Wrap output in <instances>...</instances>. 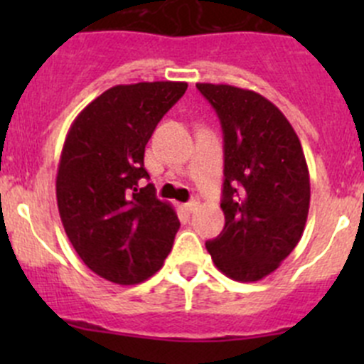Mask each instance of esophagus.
<instances>
[{"label": "esophagus", "mask_w": 364, "mask_h": 364, "mask_svg": "<svg viewBox=\"0 0 364 364\" xmlns=\"http://www.w3.org/2000/svg\"><path fill=\"white\" fill-rule=\"evenodd\" d=\"M199 204H200L199 200H197V199H192V200H188V203L185 204V208H186V211L192 213V211H196L197 208H199Z\"/></svg>", "instance_id": "obj_1"}]
</instances>
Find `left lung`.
Returning a JSON list of instances; mask_svg holds the SVG:
<instances>
[{
	"label": "left lung",
	"instance_id": "left-lung-1",
	"mask_svg": "<svg viewBox=\"0 0 364 364\" xmlns=\"http://www.w3.org/2000/svg\"><path fill=\"white\" fill-rule=\"evenodd\" d=\"M223 130L225 225L205 243L215 266L237 282L273 273L299 243L310 208V174L294 128L262 95L199 82Z\"/></svg>",
	"mask_w": 364,
	"mask_h": 364
}]
</instances>
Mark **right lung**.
<instances>
[{
    "label": "right lung",
    "instance_id": "1",
    "mask_svg": "<svg viewBox=\"0 0 364 364\" xmlns=\"http://www.w3.org/2000/svg\"><path fill=\"white\" fill-rule=\"evenodd\" d=\"M188 84H119L73 119L56 176L61 222L77 255L93 273L119 285L148 280L171 252L179 220L156 199L144 149L164 114Z\"/></svg>",
    "mask_w": 364,
    "mask_h": 364
}]
</instances>
